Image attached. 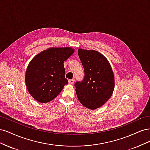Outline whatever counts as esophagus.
Here are the masks:
<instances>
[{"label":"esophagus","instance_id":"1","mask_svg":"<svg viewBox=\"0 0 150 150\" xmlns=\"http://www.w3.org/2000/svg\"><path fill=\"white\" fill-rule=\"evenodd\" d=\"M74 79H69V81H69V83L70 84H73L74 83Z\"/></svg>","mask_w":150,"mask_h":150}]
</instances>
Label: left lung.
<instances>
[{"instance_id": "8db88e82", "label": "left lung", "mask_w": 150, "mask_h": 150, "mask_svg": "<svg viewBox=\"0 0 150 150\" xmlns=\"http://www.w3.org/2000/svg\"><path fill=\"white\" fill-rule=\"evenodd\" d=\"M84 70V78L74 84L79 102L90 110L100 108L112 96L115 77L110 63L94 50L78 49Z\"/></svg>"}]
</instances>
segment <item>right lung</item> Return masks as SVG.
<instances>
[{
	"instance_id": "right-lung-1",
	"label": "right lung",
	"mask_w": 150,
	"mask_h": 150,
	"mask_svg": "<svg viewBox=\"0 0 150 150\" xmlns=\"http://www.w3.org/2000/svg\"><path fill=\"white\" fill-rule=\"evenodd\" d=\"M74 52L71 47H50L30 61L25 81L29 94L36 101L42 103L52 101L68 83L64 62Z\"/></svg>"
}]
</instances>
